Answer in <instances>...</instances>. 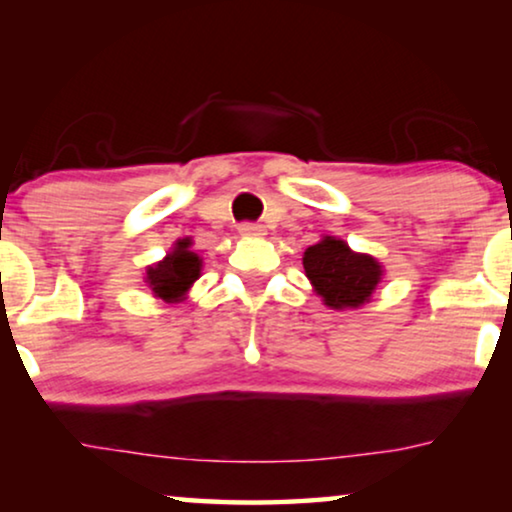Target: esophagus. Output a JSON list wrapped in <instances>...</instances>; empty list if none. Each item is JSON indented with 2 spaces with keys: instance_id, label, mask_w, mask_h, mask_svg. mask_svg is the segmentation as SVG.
Masks as SVG:
<instances>
[{
  "instance_id": "obj_1",
  "label": "esophagus",
  "mask_w": 512,
  "mask_h": 512,
  "mask_svg": "<svg viewBox=\"0 0 512 512\" xmlns=\"http://www.w3.org/2000/svg\"><path fill=\"white\" fill-rule=\"evenodd\" d=\"M237 230H240L242 237H258L263 235V226H258V223H251V221H244L237 226Z\"/></svg>"
}]
</instances>
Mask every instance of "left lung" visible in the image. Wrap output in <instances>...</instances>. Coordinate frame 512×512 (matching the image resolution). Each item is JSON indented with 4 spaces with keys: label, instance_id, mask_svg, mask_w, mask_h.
I'll list each match as a JSON object with an SVG mask.
<instances>
[{
    "label": "left lung",
    "instance_id": "obj_1",
    "mask_svg": "<svg viewBox=\"0 0 512 512\" xmlns=\"http://www.w3.org/2000/svg\"><path fill=\"white\" fill-rule=\"evenodd\" d=\"M303 268L317 296L331 310H356L368 303L382 279V265L373 256L356 254L335 237L307 247Z\"/></svg>",
    "mask_w": 512,
    "mask_h": 512
}]
</instances>
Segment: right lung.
<instances>
[{"label":"right lung","mask_w":512,"mask_h":512,"mask_svg":"<svg viewBox=\"0 0 512 512\" xmlns=\"http://www.w3.org/2000/svg\"><path fill=\"white\" fill-rule=\"evenodd\" d=\"M191 240H179L170 254L156 265L146 268V284L153 296L163 298L167 303H177L186 296L191 284L200 277L202 258L191 251Z\"/></svg>","instance_id":"1"}]
</instances>
